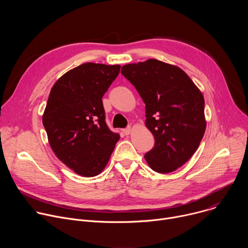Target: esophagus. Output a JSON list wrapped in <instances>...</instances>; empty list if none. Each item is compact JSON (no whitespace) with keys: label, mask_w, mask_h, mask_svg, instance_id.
I'll return each mask as SVG.
<instances>
[{"label":"esophagus","mask_w":248,"mask_h":248,"mask_svg":"<svg viewBox=\"0 0 248 248\" xmlns=\"http://www.w3.org/2000/svg\"><path fill=\"white\" fill-rule=\"evenodd\" d=\"M130 131H131V127H130V126H128V127L123 129V132H124L125 135H128V134L130 133Z\"/></svg>","instance_id":"1"}]
</instances>
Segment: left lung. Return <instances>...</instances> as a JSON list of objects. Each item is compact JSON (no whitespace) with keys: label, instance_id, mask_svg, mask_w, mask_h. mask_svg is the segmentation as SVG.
Returning <instances> with one entry per match:
<instances>
[{"label":"left lung","instance_id":"1","mask_svg":"<svg viewBox=\"0 0 248 248\" xmlns=\"http://www.w3.org/2000/svg\"><path fill=\"white\" fill-rule=\"evenodd\" d=\"M121 73L145 103V124L155 138L146 162L160 173L175 170L191 158L204 135L202 93L183 69L155 59L125 64Z\"/></svg>","mask_w":248,"mask_h":248}]
</instances>
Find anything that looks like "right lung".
Masks as SVG:
<instances>
[{
  "mask_svg": "<svg viewBox=\"0 0 248 248\" xmlns=\"http://www.w3.org/2000/svg\"><path fill=\"white\" fill-rule=\"evenodd\" d=\"M121 65L86 62L64 74L51 89L42 118L51 148L75 172L100 173L120 134L106 124L102 98Z\"/></svg>",
  "mask_w": 248,
  "mask_h": 248,
  "instance_id": "add662e5",
  "label": "right lung"
}]
</instances>
